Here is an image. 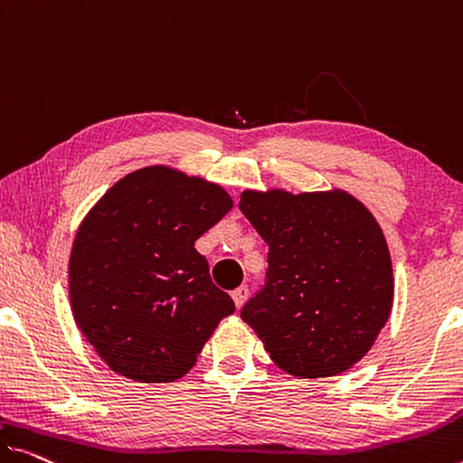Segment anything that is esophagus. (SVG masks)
<instances>
[{"label": "esophagus", "instance_id": "esophagus-1", "mask_svg": "<svg viewBox=\"0 0 463 463\" xmlns=\"http://www.w3.org/2000/svg\"><path fill=\"white\" fill-rule=\"evenodd\" d=\"M232 298H233V302H236L238 308H241V306H244V302L248 300V288L246 286L236 288V289L232 291Z\"/></svg>", "mask_w": 463, "mask_h": 463}]
</instances>
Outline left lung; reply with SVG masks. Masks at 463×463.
<instances>
[{
	"label": "left lung",
	"mask_w": 463,
	"mask_h": 463,
	"mask_svg": "<svg viewBox=\"0 0 463 463\" xmlns=\"http://www.w3.org/2000/svg\"><path fill=\"white\" fill-rule=\"evenodd\" d=\"M240 211L269 244L267 281L241 308L281 371L335 376L362 360L393 306L381 225L350 192L244 190Z\"/></svg>",
	"instance_id": "obj_1"
}]
</instances>
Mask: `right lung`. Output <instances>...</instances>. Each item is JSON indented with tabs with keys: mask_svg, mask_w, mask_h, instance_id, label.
Masks as SVG:
<instances>
[{
	"mask_svg": "<svg viewBox=\"0 0 463 463\" xmlns=\"http://www.w3.org/2000/svg\"><path fill=\"white\" fill-rule=\"evenodd\" d=\"M232 207L219 184L151 165L124 175L87 213L70 252V306L113 373L182 379L236 310L194 248Z\"/></svg>",
	"mask_w": 463,
	"mask_h": 463,
	"instance_id": "obj_1",
	"label": "right lung"
}]
</instances>
